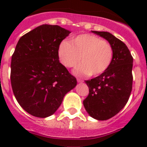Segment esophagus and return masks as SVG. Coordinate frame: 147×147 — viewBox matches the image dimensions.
Here are the masks:
<instances>
[{
  "label": "esophagus",
  "mask_w": 147,
  "mask_h": 147,
  "mask_svg": "<svg viewBox=\"0 0 147 147\" xmlns=\"http://www.w3.org/2000/svg\"><path fill=\"white\" fill-rule=\"evenodd\" d=\"M77 81H78V83H81V82H82L83 81L81 79V78H77Z\"/></svg>",
  "instance_id": "esophagus-1"
}]
</instances>
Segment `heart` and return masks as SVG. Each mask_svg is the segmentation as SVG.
Instances as JSON below:
<instances>
[{
    "instance_id": "heart-1",
    "label": "heart",
    "mask_w": 147,
    "mask_h": 147,
    "mask_svg": "<svg viewBox=\"0 0 147 147\" xmlns=\"http://www.w3.org/2000/svg\"><path fill=\"white\" fill-rule=\"evenodd\" d=\"M113 47L109 42L92 34H81L69 42L62 41L58 50L60 62L66 68L82 64L75 69L79 76H98L104 73L111 63Z\"/></svg>"
}]
</instances>
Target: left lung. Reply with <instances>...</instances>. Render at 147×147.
I'll return each instance as SVG.
<instances>
[{"label": "left lung", "instance_id": "1", "mask_svg": "<svg viewBox=\"0 0 147 147\" xmlns=\"http://www.w3.org/2000/svg\"><path fill=\"white\" fill-rule=\"evenodd\" d=\"M111 45L113 59L99 76L85 81L89 88L83 105L90 116L98 121L111 118L127 103L132 91L133 57L124 42L108 32L92 31Z\"/></svg>", "mask_w": 147, "mask_h": 147}]
</instances>
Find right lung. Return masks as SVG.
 <instances>
[{
    "instance_id": "obj_1",
    "label": "right lung",
    "mask_w": 147,
    "mask_h": 147,
    "mask_svg": "<svg viewBox=\"0 0 147 147\" xmlns=\"http://www.w3.org/2000/svg\"><path fill=\"white\" fill-rule=\"evenodd\" d=\"M70 33L58 25L42 24L20 37L16 46L10 65L13 92L33 116H51L77 85L58 56L60 43Z\"/></svg>"
}]
</instances>
